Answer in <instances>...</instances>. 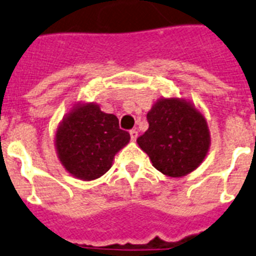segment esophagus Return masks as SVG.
Here are the masks:
<instances>
[{"label":"esophagus","mask_w":256,"mask_h":256,"mask_svg":"<svg viewBox=\"0 0 256 256\" xmlns=\"http://www.w3.org/2000/svg\"><path fill=\"white\" fill-rule=\"evenodd\" d=\"M130 138H132L133 141H134V140L137 138V137H138V132H137V130H130Z\"/></svg>","instance_id":"1"}]
</instances>
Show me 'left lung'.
<instances>
[{"instance_id": "left-lung-1", "label": "left lung", "mask_w": 256, "mask_h": 256, "mask_svg": "<svg viewBox=\"0 0 256 256\" xmlns=\"http://www.w3.org/2000/svg\"><path fill=\"white\" fill-rule=\"evenodd\" d=\"M148 130L137 138L156 168L168 177L195 170L210 148L206 119L190 101L159 98L148 112Z\"/></svg>"}]
</instances>
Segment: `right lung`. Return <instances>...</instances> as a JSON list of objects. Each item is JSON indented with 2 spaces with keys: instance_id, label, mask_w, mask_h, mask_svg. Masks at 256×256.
<instances>
[{
  "instance_id": "obj_1",
  "label": "right lung",
  "mask_w": 256,
  "mask_h": 256,
  "mask_svg": "<svg viewBox=\"0 0 256 256\" xmlns=\"http://www.w3.org/2000/svg\"><path fill=\"white\" fill-rule=\"evenodd\" d=\"M130 140L115 115L101 112L97 104L79 102L58 124L55 148L65 170L78 180H94L112 168L115 154Z\"/></svg>"
}]
</instances>
